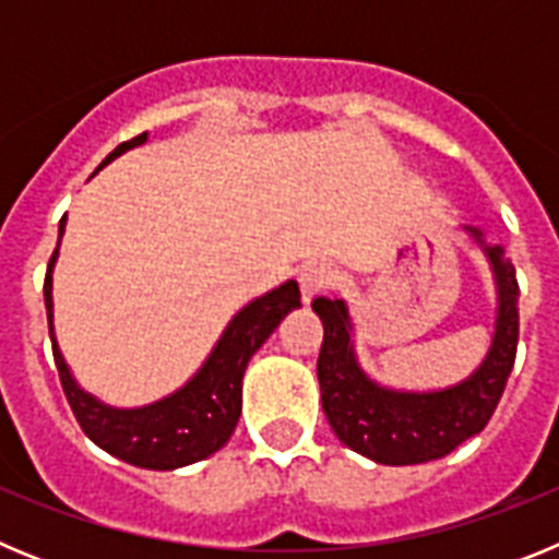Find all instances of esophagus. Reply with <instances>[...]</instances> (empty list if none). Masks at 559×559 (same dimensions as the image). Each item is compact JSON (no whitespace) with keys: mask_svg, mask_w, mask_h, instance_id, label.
I'll return each instance as SVG.
<instances>
[{"mask_svg":"<svg viewBox=\"0 0 559 559\" xmlns=\"http://www.w3.org/2000/svg\"><path fill=\"white\" fill-rule=\"evenodd\" d=\"M333 269H330L328 263H319V260L305 263L302 269H299V288H302L305 302H310L316 294H322V290L333 283Z\"/></svg>","mask_w":559,"mask_h":559,"instance_id":"34e87169","label":"esophagus"}]
</instances>
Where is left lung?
Here are the masks:
<instances>
[{
	"instance_id": "1",
	"label": "left lung",
	"mask_w": 559,
	"mask_h": 559,
	"mask_svg": "<svg viewBox=\"0 0 559 559\" xmlns=\"http://www.w3.org/2000/svg\"><path fill=\"white\" fill-rule=\"evenodd\" d=\"M471 237L490 260L498 290L496 333L481 367L456 386L439 392H397L374 383L355 358L353 322L344 299L319 296L313 310L324 324L316 364L322 408L335 437L378 464H423L442 459L490 423L518 353V280L501 246H487L478 229Z\"/></svg>"
}]
</instances>
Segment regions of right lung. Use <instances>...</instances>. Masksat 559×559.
<instances>
[{"label": "right lung", "mask_w": 559, "mask_h": 559, "mask_svg": "<svg viewBox=\"0 0 559 559\" xmlns=\"http://www.w3.org/2000/svg\"><path fill=\"white\" fill-rule=\"evenodd\" d=\"M145 140L147 133H140V136L122 142L108 153L103 165L117 159L120 153L142 145ZM63 229H67V215L58 224V246H61ZM58 246L49 257L47 276H44V305H47L58 378H61L63 394H67L75 419L81 423L83 433L111 456L122 459L133 467H147V471H176V467L201 462L221 451L240 419L243 372L249 367V358L263 347V341L274 333L276 324L283 322L290 310L302 308L299 285L288 280L280 288L257 296L243 310H237L210 358L204 360V367L192 374L179 392L167 394L151 406L114 408L78 386V380L72 378L67 360L58 349L56 330H52V269L58 260Z\"/></svg>", "instance_id": "add662e5"}]
</instances>
